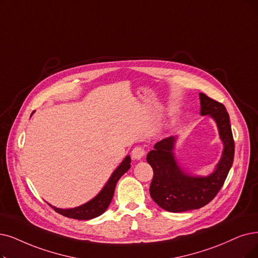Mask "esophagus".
<instances>
[{"instance_id":"1","label":"esophagus","mask_w":258,"mask_h":258,"mask_svg":"<svg viewBox=\"0 0 258 258\" xmlns=\"http://www.w3.org/2000/svg\"><path fill=\"white\" fill-rule=\"evenodd\" d=\"M131 154H132V158L135 160H141L146 156V150L141 146H137L132 149Z\"/></svg>"}]
</instances>
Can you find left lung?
Wrapping results in <instances>:
<instances>
[{
  "instance_id": "1",
  "label": "left lung",
  "mask_w": 258,
  "mask_h": 258,
  "mask_svg": "<svg viewBox=\"0 0 258 258\" xmlns=\"http://www.w3.org/2000/svg\"><path fill=\"white\" fill-rule=\"evenodd\" d=\"M200 100L201 114H209L217 122L224 144L222 157L211 176L191 177L184 173L174 161V138L169 137L158 142L146 158L153 169L149 192L153 201L167 212L198 210L210 203L221 189L234 161L235 144L229 113L221 102L203 93H200Z\"/></svg>"
}]
</instances>
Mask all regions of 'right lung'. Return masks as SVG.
<instances>
[{
	"instance_id": "obj_1",
	"label": "right lung",
	"mask_w": 258,
	"mask_h": 258,
	"mask_svg": "<svg viewBox=\"0 0 258 258\" xmlns=\"http://www.w3.org/2000/svg\"><path fill=\"white\" fill-rule=\"evenodd\" d=\"M130 157H126V159L122 161V163L117 167V169L113 172L111 178L109 179L106 186L102 188V190L96 196L94 199H92L88 203L80 205L78 208L75 209H69V210H61L57 209L55 207L53 208L57 213L60 215L66 216L68 218H73V219H79V220H89L92 218L98 217L99 215L104 213L113 198V195H114L115 185L119 178L130 168Z\"/></svg>"
}]
</instances>
